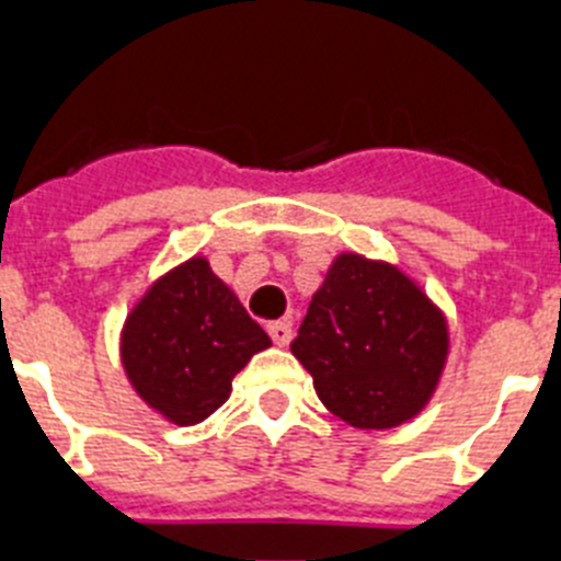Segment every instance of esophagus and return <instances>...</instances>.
Wrapping results in <instances>:
<instances>
[{
  "label": "esophagus",
  "mask_w": 561,
  "mask_h": 561,
  "mask_svg": "<svg viewBox=\"0 0 561 561\" xmlns=\"http://www.w3.org/2000/svg\"><path fill=\"white\" fill-rule=\"evenodd\" d=\"M266 331H270V336H272V342H275V345H280V348H284V345H289L291 325L286 323V320H277V323H270V325H266Z\"/></svg>",
  "instance_id": "34e87169"
}]
</instances>
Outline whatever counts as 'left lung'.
<instances>
[{"label": "left lung", "instance_id": "left-lung-1", "mask_svg": "<svg viewBox=\"0 0 561 561\" xmlns=\"http://www.w3.org/2000/svg\"><path fill=\"white\" fill-rule=\"evenodd\" d=\"M291 354L325 410L356 430H393L427 408L449 356V325L390 261L340 252L311 295Z\"/></svg>", "mask_w": 561, "mask_h": 561}]
</instances>
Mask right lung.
Segmentation results:
<instances>
[{
    "instance_id": "obj_1",
    "label": "right lung",
    "mask_w": 561,
    "mask_h": 561,
    "mask_svg": "<svg viewBox=\"0 0 561 561\" xmlns=\"http://www.w3.org/2000/svg\"><path fill=\"white\" fill-rule=\"evenodd\" d=\"M272 345L236 291L193 255L162 272L121 329V362L153 413L193 427L230 399L232 379Z\"/></svg>"
}]
</instances>
